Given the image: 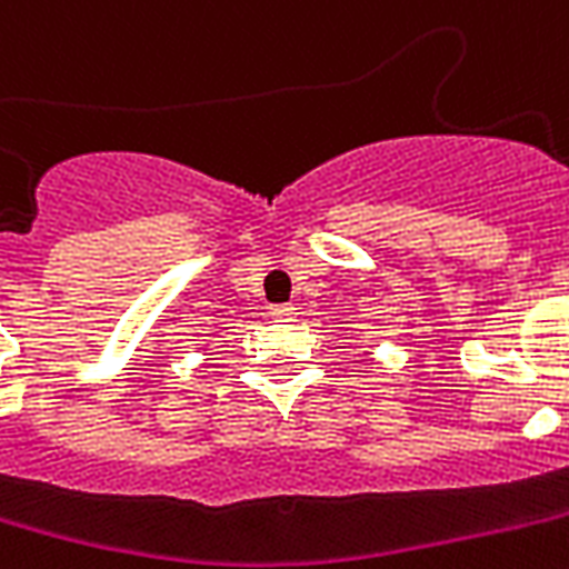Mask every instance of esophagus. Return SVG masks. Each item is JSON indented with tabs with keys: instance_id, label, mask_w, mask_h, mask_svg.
<instances>
[{
	"instance_id": "obj_1",
	"label": "esophagus",
	"mask_w": 569,
	"mask_h": 569,
	"mask_svg": "<svg viewBox=\"0 0 569 569\" xmlns=\"http://www.w3.org/2000/svg\"><path fill=\"white\" fill-rule=\"evenodd\" d=\"M271 316H274L277 322H295V307L292 303H280V307H271Z\"/></svg>"
}]
</instances>
